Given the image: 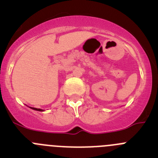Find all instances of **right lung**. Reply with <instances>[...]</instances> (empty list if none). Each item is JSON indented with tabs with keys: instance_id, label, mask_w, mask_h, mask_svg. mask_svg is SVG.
Segmentation results:
<instances>
[{
	"instance_id": "obj_1",
	"label": "right lung",
	"mask_w": 158,
	"mask_h": 158,
	"mask_svg": "<svg viewBox=\"0 0 158 158\" xmlns=\"http://www.w3.org/2000/svg\"><path fill=\"white\" fill-rule=\"evenodd\" d=\"M32 109H33V110H39V111H42V109H40V108H35V107H31Z\"/></svg>"
}]
</instances>
